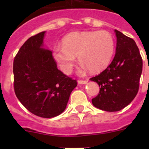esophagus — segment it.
<instances>
[{"label":"esophagus","instance_id":"34e87169","mask_svg":"<svg viewBox=\"0 0 149 149\" xmlns=\"http://www.w3.org/2000/svg\"><path fill=\"white\" fill-rule=\"evenodd\" d=\"M88 82V80H79L78 81V84H86Z\"/></svg>","mask_w":149,"mask_h":149}]
</instances>
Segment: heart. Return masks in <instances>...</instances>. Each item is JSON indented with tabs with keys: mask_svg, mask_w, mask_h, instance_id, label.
I'll list each match as a JSON object with an SVG mask.
<instances>
[{
	"mask_svg": "<svg viewBox=\"0 0 149 149\" xmlns=\"http://www.w3.org/2000/svg\"><path fill=\"white\" fill-rule=\"evenodd\" d=\"M115 52V40L107 31H89L73 32L68 34L62 40V47H54L52 55L61 70L69 74L73 70L78 56L82 63L79 73L87 69L99 72L111 62Z\"/></svg>",
	"mask_w": 149,
	"mask_h": 149,
	"instance_id": "b5f03b06",
	"label": "heart"
}]
</instances>
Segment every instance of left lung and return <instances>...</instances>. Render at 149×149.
I'll use <instances>...</instances> for the list:
<instances>
[{
  "label": "left lung",
  "mask_w": 149,
  "mask_h": 149,
  "mask_svg": "<svg viewBox=\"0 0 149 149\" xmlns=\"http://www.w3.org/2000/svg\"><path fill=\"white\" fill-rule=\"evenodd\" d=\"M116 53L112 63L97 76L90 79L100 86L91 100L95 107L117 112L129 104L137 95L143 61L134 40L115 29Z\"/></svg>",
  "instance_id": "8db88e82"
}]
</instances>
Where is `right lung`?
I'll return each mask as SVG.
<instances>
[{
    "label": "right lung",
    "mask_w": 149,
    "mask_h": 149,
    "mask_svg": "<svg viewBox=\"0 0 149 149\" xmlns=\"http://www.w3.org/2000/svg\"><path fill=\"white\" fill-rule=\"evenodd\" d=\"M45 31L29 37L13 61L16 97L30 112L44 118L62 113L77 81L57 68L52 52L42 48Z\"/></svg>",
    "instance_id": "obj_1"
}]
</instances>
